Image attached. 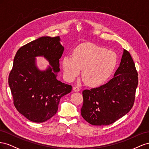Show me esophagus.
<instances>
[{"mask_svg": "<svg viewBox=\"0 0 149 149\" xmlns=\"http://www.w3.org/2000/svg\"><path fill=\"white\" fill-rule=\"evenodd\" d=\"M73 90L75 92H79V91H80V88L77 86H75L73 87Z\"/></svg>", "mask_w": 149, "mask_h": 149, "instance_id": "1", "label": "esophagus"}]
</instances>
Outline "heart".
Instances as JSON below:
<instances>
[{"label": "heart", "instance_id": "heart-1", "mask_svg": "<svg viewBox=\"0 0 149 149\" xmlns=\"http://www.w3.org/2000/svg\"><path fill=\"white\" fill-rule=\"evenodd\" d=\"M117 56L112 50L93 44H84L76 47L73 57L63 58L62 67L67 80H74L82 70V79L88 86H99L112 74L117 63Z\"/></svg>", "mask_w": 149, "mask_h": 149}]
</instances>
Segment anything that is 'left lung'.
Instances as JSON below:
<instances>
[{"mask_svg": "<svg viewBox=\"0 0 149 149\" xmlns=\"http://www.w3.org/2000/svg\"><path fill=\"white\" fill-rule=\"evenodd\" d=\"M137 86L135 63L130 53L124 49L113 77L103 86L82 92V117L93 125L113 124L132 108Z\"/></svg>", "mask_w": 149, "mask_h": 149, "instance_id": "obj_1", "label": "left lung"}]
</instances>
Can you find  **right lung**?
Segmentation results:
<instances>
[{
    "mask_svg": "<svg viewBox=\"0 0 149 149\" xmlns=\"http://www.w3.org/2000/svg\"><path fill=\"white\" fill-rule=\"evenodd\" d=\"M60 40L58 36L40 37L21 47L15 56L8 85L15 107L32 122L41 123L52 118L61 97L72 91L71 86L57 79L64 50ZM37 56H44L52 67L40 71L35 63Z\"/></svg>",
    "mask_w": 149,
    "mask_h": 149,
    "instance_id": "obj_1",
    "label": "right lung"
}]
</instances>
